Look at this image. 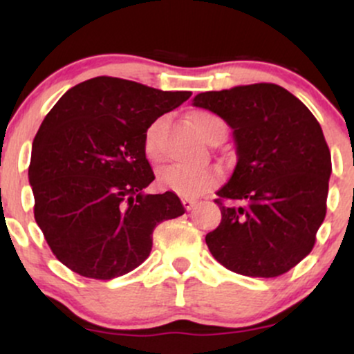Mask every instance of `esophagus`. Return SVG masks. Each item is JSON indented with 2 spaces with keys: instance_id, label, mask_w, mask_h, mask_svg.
I'll use <instances>...</instances> for the list:
<instances>
[{
  "instance_id": "34e87169",
  "label": "esophagus",
  "mask_w": 354,
  "mask_h": 354,
  "mask_svg": "<svg viewBox=\"0 0 354 354\" xmlns=\"http://www.w3.org/2000/svg\"><path fill=\"white\" fill-rule=\"evenodd\" d=\"M181 201H183V206H185V208L188 211L193 208L194 205H196V200H194V198H183Z\"/></svg>"
}]
</instances>
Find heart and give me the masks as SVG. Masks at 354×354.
Masks as SVG:
<instances>
[{"label": "heart", "mask_w": 354, "mask_h": 354, "mask_svg": "<svg viewBox=\"0 0 354 354\" xmlns=\"http://www.w3.org/2000/svg\"><path fill=\"white\" fill-rule=\"evenodd\" d=\"M163 120L153 121L145 131L143 148L145 154L149 160H160L161 149L158 141V131ZM191 123L203 140H208L216 131H225V124L216 115L208 111H198L191 116ZM221 173L214 166H188V165H173L161 169L158 181L163 188L173 189L174 193L185 198H196L200 194L218 185Z\"/></svg>", "instance_id": "obj_1"}]
</instances>
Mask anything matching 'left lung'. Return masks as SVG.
I'll return each instance as SVG.
<instances>
[{
  "mask_svg": "<svg viewBox=\"0 0 354 354\" xmlns=\"http://www.w3.org/2000/svg\"><path fill=\"white\" fill-rule=\"evenodd\" d=\"M233 129L238 163L218 191L221 223L206 234L218 263L276 278L311 253L326 216L331 153L313 113L273 83L194 96Z\"/></svg>",
  "mask_w": 354,
  "mask_h": 354,
  "instance_id": "obj_1",
  "label": "left lung"
}]
</instances>
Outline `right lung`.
I'll use <instances>...</instances> for the list:
<instances>
[{
    "label": "right lung",
    "mask_w": 354,
    "mask_h": 354,
    "mask_svg": "<svg viewBox=\"0 0 354 354\" xmlns=\"http://www.w3.org/2000/svg\"><path fill=\"white\" fill-rule=\"evenodd\" d=\"M189 96L98 76L51 108L35 136L28 178L36 223L64 266L91 279L123 276L151 253L154 228L185 213L171 191L143 194L154 180L143 138Z\"/></svg>",
    "instance_id": "add662e5"
}]
</instances>
